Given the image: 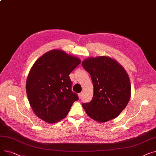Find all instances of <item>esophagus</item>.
Instances as JSON below:
<instances>
[{"label": "esophagus", "mask_w": 156, "mask_h": 156, "mask_svg": "<svg viewBox=\"0 0 156 156\" xmlns=\"http://www.w3.org/2000/svg\"><path fill=\"white\" fill-rule=\"evenodd\" d=\"M82 96H83V94L82 93H80L78 94V97H79L80 99H81V98H82Z\"/></svg>", "instance_id": "obj_1"}]
</instances>
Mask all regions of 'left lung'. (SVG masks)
Listing matches in <instances>:
<instances>
[{
    "label": "left lung",
    "mask_w": 156,
    "mask_h": 156,
    "mask_svg": "<svg viewBox=\"0 0 156 156\" xmlns=\"http://www.w3.org/2000/svg\"><path fill=\"white\" fill-rule=\"evenodd\" d=\"M90 74L94 86V97L82 104L87 115L104 122L116 118L128 104L131 85L125 69L109 57H89L82 62Z\"/></svg>",
    "instance_id": "obj_1"
}]
</instances>
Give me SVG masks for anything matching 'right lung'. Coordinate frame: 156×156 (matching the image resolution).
Masks as SVG:
<instances>
[{
  "mask_svg": "<svg viewBox=\"0 0 156 156\" xmlns=\"http://www.w3.org/2000/svg\"><path fill=\"white\" fill-rule=\"evenodd\" d=\"M81 63L76 57L61 50H52L38 58L31 68L26 90L31 107L42 120L55 123L64 118L73 102L69 74Z\"/></svg>",
  "mask_w": 156,
  "mask_h": 156,
  "instance_id": "obj_1",
  "label": "right lung"
}]
</instances>
